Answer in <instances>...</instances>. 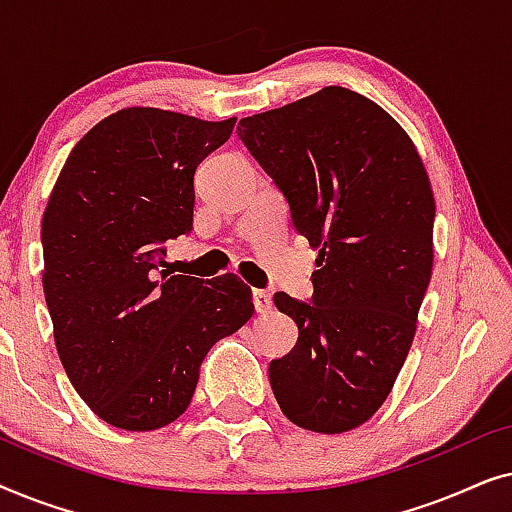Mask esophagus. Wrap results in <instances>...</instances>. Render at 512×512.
Returning <instances> with one entry per match:
<instances>
[{
    "mask_svg": "<svg viewBox=\"0 0 512 512\" xmlns=\"http://www.w3.org/2000/svg\"><path fill=\"white\" fill-rule=\"evenodd\" d=\"M251 298H254V307H256L258 314H265V312L272 310V296H270L268 291L254 289V293H251Z\"/></svg>",
    "mask_w": 512,
    "mask_h": 512,
    "instance_id": "1",
    "label": "esophagus"
}]
</instances>
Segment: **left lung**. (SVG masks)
<instances>
[{
  "instance_id": "8db88e82",
  "label": "left lung",
  "mask_w": 512,
  "mask_h": 512,
  "mask_svg": "<svg viewBox=\"0 0 512 512\" xmlns=\"http://www.w3.org/2000/svg\"><path fill=\"white\" fill-rule=\"evenodd\" d=\"M237 135L319 251L310 303L275 293L298 342L270 363L272 394L300 429H356L394 387L431 279L422 158L387 111L340 86L242 118Z\"/></svg>"
}]
</instances>
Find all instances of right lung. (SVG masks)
<instances>
[{
	"mask_svg": "<svg viewBox=\"0 0 512 512\" xmlns=\"http://www.w3.org/2000/svg\"><path fill=\"white\" fill-rule=\"evenodd\" d=\"M235 118L200 121L130 107L69 153L41 221L44 296L62 368L90 410L153 431L191 403L216 340L254 314L235 275L158 270L165 242L193 230V177Z\"/></svg>",
	"mask_w": 512,
	"mask_h": 512,
	"instance_id": "right-lung-1",
	"label": "right lung"
}]
</instances>
